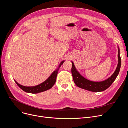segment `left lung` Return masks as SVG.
Segmentation results:
<instances>
[{
  "label": "left lung",
  "instance_id": "obj_1",
  "mask_svg": "<svg viewBox=\"0 0 128 128\" xmlns=\"http://www.w3.org/2000/svg\"><path fill=\"white\" fill-rule=\"evenodd\" d=\"M118 64L116 70L114 72L112 75L109 77L107 80L102 82H95L89 80L83 76H82L78 72L75 67L74 64L73 62L72 63V74L73 75V80L75 84L80 88H81L84 90H89L92 92H103L108 88L116 80V77L118 75L120 70L121 65V60L120 57V50L118 47Z\"/></svg>",
  "mask_w": 128,
  "mask_h": 128
}]
</instances>
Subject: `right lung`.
<instances>
[{"label":"right lung","mask_w":128,"mask_h":128,"mask_svg":"<svg viewBox=\"0 0 128 128\" xmlns=\"http://www.w3.org/2000/svg\"><path fill=\"white\" fill-rule=\"evenodd\" d=\"M64 62V60H63L62 62H61L58 68L53 72V73L51 75V76L48 77V78L47 80L41 83L40 85L32 87H26L20 85L16 80L15 82L22 90H23L25 92L28 93L38 94L48 90H50V89H51L55 84V83L56 80V77L58 74L59 69L60 68V66L63 65Z\"/></svg>","instance_id":"1"}]
</instances>
